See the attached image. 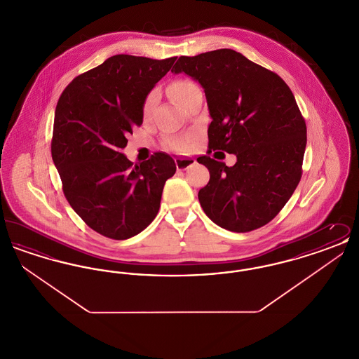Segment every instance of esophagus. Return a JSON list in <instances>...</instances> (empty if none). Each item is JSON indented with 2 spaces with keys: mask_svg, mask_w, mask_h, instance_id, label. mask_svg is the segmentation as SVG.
<instances>
[{
  "mask_svg": "<svg viewBox=\"0 0 359 359\" xmlns=\"http://www.w3.org/2000/svg\"><path fill=\"white\" fill-rule=\"evenodd\" d=\"M196 161H195V158H192V157H176L175 158V164H176V168L179 170V171H184V170H187L189 168L192 164H195Z\"/></svg>",
  "mask_w": 359,
  "mask_h": 359,
  "instance_id": "esophagus-1",
  "label": "esophagus"
}]
</instances>
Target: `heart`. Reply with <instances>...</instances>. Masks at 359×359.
<instances>
[{
	"instance_id": "obj_1",
	"label": "heart",
	"mask_w": 359,
	"mask_h": 359,
	"mask_svg": "<svg viewBox=\"0 0 359 359\" xmlns=\"http://www.w3.org/2000/svg\"><path fill=\"white\" fill-rule=\"evenodd\" d=\"M194 87H196V85L194 82L188 81V79H177V81H175L168 87V93H170L172 100L180 104V103L183 102V100L187 97L188 93ZM156 102H157V93L156 91H151L147 95L144 104H142L144 116H148L152 111ZM192 141H194V138L191 136L180 137V138L172 140L171 142H170V148H171L172 151H175V152H184V151H187L188 147L192 144Z\"/></svg>"
}]
</instances>
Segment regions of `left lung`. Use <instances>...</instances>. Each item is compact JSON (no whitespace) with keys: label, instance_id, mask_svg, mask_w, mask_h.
Masks as SVG:
<instances>
[{"label":"left lung","instance_id":"obj_1","mask_svg":"<svg viewBox=\"0 0 359 359\" xmlns=\"http://www.w3.org/2000/svg\"><path fill=\"white\" fill-rule=\"evenodd\" d=\"M172 72H184L205 88L211 116L210 171L198 198L205 215L226 230L248 233L271 222L290 201L303 173L307 126L288 85L234 50L180 56ZM234 153L227 168L209 157Z\"/></svg>","mask_w":359,"mask_h":359}]
</instances>
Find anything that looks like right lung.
<instances>
[{
    "label": "right lung",
    "instance_id": "1",
    "mask_svg": "<svg viewBox=\"0 0 359 359\" xmlns=\"http://www.w3.org/2000/svg\"><path fill=\"white\" fill-rule=\"evenodd\" d=\"M175 60L114 55L74 78L57 101L52 160L69 205L103 237L121 241L141 233L176 172L164 152L135 165L121 154L142 123L148 93Z\"/></svg>",
    "mask_w": 359,
    "mask_h": 359
}]
</instances>
